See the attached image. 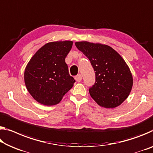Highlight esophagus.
Masks as SVG:
<instances>
[{"label": "esophagus", "mask_w": 153, "mask_h": 153, "mask_svg": "<svg viewBox=\"0 0 153 153\" xmlns=\"http://www.w3.org/2000/svg\"><path fill=\"white\" fill-rule=\"evenodd\" d=\"M75 79H76V80L77 82H81L82 79V75L81 74H79L75 77Z\"/></svg>", "instance_id": "obj_1"}]
</instances>
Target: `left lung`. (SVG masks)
<instances>
[{
    "instance_id": "obj_1",
    "label": "left lung",
    "mask_w": 153,
    "mask_h": 153,
    "mask_svg": "<svg viewBox=\"0 0 153 153\" xmlns=\"http://www.w3.org/2000/svg\"><path fill=\"white\" fill-rule=\"evenodd\" d=\"M75 44L95 71V83L89 88L91 97L106 108L120 105L129 95L133 86L131 73L124 59L107 45L88 42Z\"/></svg>"
}]
</instances>
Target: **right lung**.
Instances as JSON below:
<instances>
[{
  "instance_id": "1",
  "label": "right lung",
  "mask_w": 153,
  "mask_h": 153,
  "mask_svg": "<svg viewBox=\"0 0 153 153\" xmlns=\"http://www.w3.org/2000/svg\"><path fill=\"white\" fill-rule=\"evenodd\" d=\"M71 41L50 42L31 58L24 71V82L29 93L45 105L59 103L75 83L69 74L65 58Z\"/></svg>"
}]
</instances>
